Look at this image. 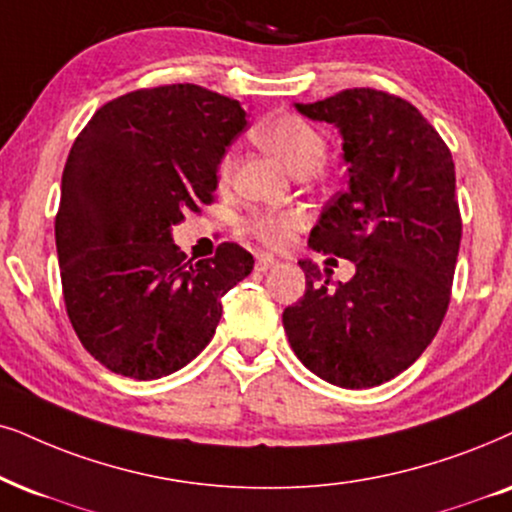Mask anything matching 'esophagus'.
Segmentation results:
<instances>
[{
    "instance_id": "1",
    "label": "esophagus",
    "mask_w": 512,
    "mask_h": 512,
    "mask_svg": "<svg viewBox=\"0 0 512 512\" xmlns=\"http://www.w3.org/2000/svg\"><path fill=\"white\" fill-rule=\"evenodd\" d=\"M278 264V260L274 255H260L257 257V262H255V269L257 271H269V269H274Z\"/></svg>"
}]
</instances>
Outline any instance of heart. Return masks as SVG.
Here are the masks:
<instances>
[{
  "instance_id": "heart-1",
  "label": "heart",
  "mask_w": 512,
  "mask_h": 512,
  "mask_svg": "<svg viewBox=\"0 0 512 512\" xmlns=\"http://www.w3.org/2000/svg\"><path fill=\"white\" fill-rule=\"evenodd\" d=\"M255 137L267 151L276 153L297 174L314 172L326 160V137L300 115H274L255 129ZM231 167H234V160H231V155H226L219 165V177L229 179ZM302 222L304 217L297 210L257 212L248 222V229L252 236H257L264 243L283 245L293 236L295 229H300Z\"/></svg>"
}]
</instances>
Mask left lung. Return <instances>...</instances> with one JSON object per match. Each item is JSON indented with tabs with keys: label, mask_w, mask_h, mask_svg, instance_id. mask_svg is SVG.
I'll return each instance as SVG.
<instances>
[{
	"label": "left lung",
	"mask_w": 512,
	"mask_h": 512,
	"mask_svg": "<svg viewBox=\"0 0 512 512\" xmlns=\"http://www.w3.org/2000/svg\"><path fill=\"white\" fill-rule=\"evenodd\" d=\"M295 108L342 134L347 189L328 200L309 245L354 262L357 274L331 283L300 260L307 288L283 328L326 383L375 387L425 352L449 309L463 229L454 160L401 96L359 87Z\"/></svg>",
	"instance_id": "1"
}]
</instances>
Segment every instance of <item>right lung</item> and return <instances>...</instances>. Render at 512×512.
Instances as JSON below:
<instances>
[{
  "label": "right lung",
  "mask_w": 512,
  "mask_h": 512,
  "mask_svg": "<svg viewBox=\"0 0 512 512\" xmlns=\"http://www.w3.org/2000/svg\"><path fill=\"white\" fill-rule=\"evenodd\" d=\"M245 125L229 96L163 84L108 101L77 134L56 250L68 319L108 371L155 380L184 368L215 335L222 297L252 271L238 243L186 262L170 231L215 203L219 160Z\"/></svg>",
  "instance_id": "add662e5"
}]
</instances>
